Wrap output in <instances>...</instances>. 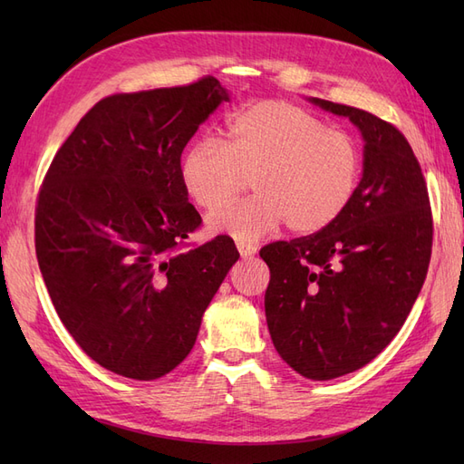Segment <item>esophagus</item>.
Returning <instances> with one entry per match:
<instances>
[{
	"label": "esophagus",
	"mask_w": 464,
	"mask_h": 464,
	"mask_svg": "<svg viewBox=\"0 0 464 464\" xmlns=\"http://www.w3.org/2000/svg\"><path fill=\"white\" fill-rule=\"evenodd\" d=\"M236 246H237V251H240V256H242V257H251V256H256V251H257L254 246L244 244V242H237Z\"/></svg>",
	"instance_id": "esophagus-1"
}]
</instances>
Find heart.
I'll list each match as a JSON object with an SVG mask.
<instances>
[{"label":"heart","mask_w":464,"mask_h":464,"mask_svg":"<svg viewBox=\"0 0 464 464\" xmlns=\"http://www.w3.org/2000/svg\"><path fill=\"white\" fill-rule=\"evenodd\" d=\"M360 174L353 133L280 101L236 111L220 145L201 139L179 162L184 191L207 215L232 203L249 181L254 198L208 220L240 242H256L283 222L292 234L325 230L353 201Z\"/></svg>","instance_id":"heart-1"}]
</instances>
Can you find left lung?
<instances>
[{
	"mask_svg": "<svg viewBox=\"0 0 464 464\" xmlns=\"http://www.w3.org/2000/svg\"><path fill=\"white\" fill-rule=\"evenodd\" d=\"M363 137V172L353 201L325 230L265 246L266 325L276 353L315 382L370 363L395 339L431 257L428 186L395 125L321 98Z\"/></svg>",
	"mask_w": 464,
	"mask_h": 464,
	"instance_id": "left-lung-1",
	"label": "left lung"
}]
</instances>
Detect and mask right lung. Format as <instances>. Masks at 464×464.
Segmentation results:
<instances>
[{"label": "right lung", "mask_w": 464, "mask_h": 464, "mask_svg": "<svg viewBox=\"0 0 464 464\" xmlns=\"http://www.w3.org/2000/svg\"><path fill=\"white\" fill-rule=\"evenodd\" d=\"M228 92L215 77L111 94L81 118L40 188L34 244L52 304L102 368L150 382L191 353L240 254L228 236L184 249L201 217L179 162Z\"/></svg>", "instance_id": "add662e5"}]
</instances>
